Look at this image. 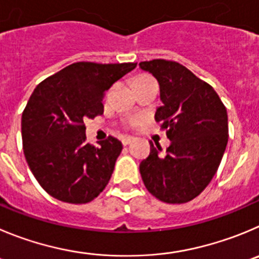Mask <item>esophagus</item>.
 Masks as SVG:
<instances>
[{
  "instance_id": "obj_1",
  "label": "esophagus",
  "mask_w": 259,
  "mask_h": 259,
  "mask_svg": "<svg viewBox=\"0 0 259 259\" xmlns=\"http://www.w3.org/2000/svg\"><path fill=\"white\" fill-rule=\"evenodd\" d=\"M134 141V139H133V138H124V139H122V144H124V146H129L130 143H132V142Z\"/></svg>"
}]
</instances>
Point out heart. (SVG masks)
Segmentation results:
<instances>
[{
  "mask_svg": "<svg viewBox=\"0 0 259 259\" xmlns=\"http://www.w3.org/2000/svg\"><path fill=\"white\" fill-rule=\"evenodd\" d=\"M146 78H148V76H139L137 80H141V79H146ZM137 125H139V120H138V118H133V120L127 121L126 126L127 127H134V126H137Z\"/></svg>",
  "mask_w": 259,
  "mask_h": 259,
  "instance_id": "heart-1",
  "label": "heart"
}]
</instances>
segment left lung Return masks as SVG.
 Segmentation results:
<instances>
[{"label":"left lung","instance_id":"obj_1","mask_svg":"<svg viewBox=\"0 0 259 259\" xmlns=\"http://www.w3.org/2000/svg\"><path fill=\"white\" fill-rule=\"evenodd\" d=\"M139 67L158 81L163 105L154 118L171 141L165 153L149 142L142 179L157 199L187 203L206 189L221 162L229 139L226 107L208 83L179 62L158 59Z\"/></svg>","mask_w":259,"mask_h":259}]
</instances>
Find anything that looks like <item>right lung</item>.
<instances>
[{"label":"right lung","instance_id":"obj_1","mask_svg":"<svg viewBox=\"0 0 259 259\" xmlns=\"http://www.w3.org/2000/svg\"><path fill=\"white\" fill-rule=\"evenodd\" d=\"M134 62H75L45 79L21 116L23 148L40 187L74 204L98 197L110 181L121 142L108 137L100 147L85 139V118L103 113V96L135 69Z\"/></svg>","mask_w":259,"mask_h":259}]
</instances>
